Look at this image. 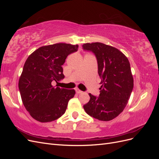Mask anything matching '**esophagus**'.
I'll return each mask as SVG.
<instances>
[{"label": "esophagus", "instance_id": "34e87169", "mask_svg": "<svg viewBox=\"0 0 159 159\" xmlns=\"http://www.w3.org/2000/svg\"><path fill=\"white\" fill-rule=\"evenodd\" d=\"M75 91H76V93H78V94H80V93H83V91H81L80 89H75Z\"/></svg>", "mask_w": 159, "mask_h": 159}]
</instances>
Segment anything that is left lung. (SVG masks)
<instances>
[{"instance_id":"8db88e82","label":"left lung","mask_w":159,"mask_h":159,"mask_svg":"<svg viewBox=\"0 0 159 159\" xmlns=\"http://www.w3.org/2000/svg\"><path fill=\"white\" fill-rule=\"evenodd\" d=\"M83 49L92 52L98 61V74L102 84L100 94L89 93L85 112L99 121H111L121 113L133 89V78L127 57L116 48L101 42L84 44Z\"/></svg>"}]
</instances>
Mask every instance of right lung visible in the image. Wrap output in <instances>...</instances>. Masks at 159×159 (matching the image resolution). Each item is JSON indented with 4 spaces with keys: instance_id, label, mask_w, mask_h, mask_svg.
<instances>
[{
    "instance_id": "add662e5",
    "label": "right lung",
    "mask_w": 159,
    "mask_h": 159,
    "mask_svg": "<svg viewBox=\"0 0 159 159\" xmlns=\"http://www.w3.org/2000/svg\"><path fill=\"white\" fill-rule=\"evenodd\" d=\"M78 45L58 43L42 46L28 56L18 81L22 103L31 117L42 123L60 118L66 111L74 89L53 85L64 78L62 65Z\"/></svg>"
}]
</instances>
